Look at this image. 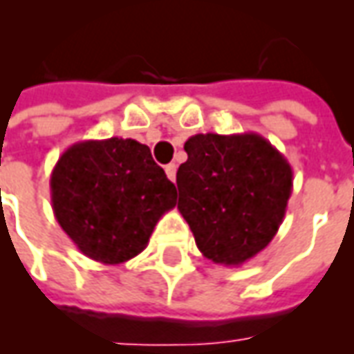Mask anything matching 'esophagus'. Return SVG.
I'll list each match as a JSON object with an SVG mask.
<instances>
[{
	"label": "esophagus",
	"mask_w": 354,
	"mask_h": 354,
	"mask_svg": "<svg viewBox=\"0 0 354 354\" xmlns=\"http://www.w3.org/2000/svg\"><path fill=\"white\" fill-rule=\"evenodd\" d=\"M165 172H167V176H169L170 182H174V180H176V165H174V162L167 165V167H165Z\"/></svg>",
	"instance_id": "1"
}]
</instances>
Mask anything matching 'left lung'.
Wrapping results in <instances>:
<instances>
[{
  "mask_svg": "<svg viewBox=\"0 0 354 354\" xmlns=\"http://www.w3.org/2000/svg\"><path fill=\"white\" fill-rule=\"evenodd\" d=\"M178 210L205 258L239 267L266 248L292 195V167L256 132L195 134L184 144Z\"/></svg>",
  "mask_w": 354,
  "mask_h": 354,
  "instance_id": "8db88e82",
  "label": "left lung"
}]
</instances>
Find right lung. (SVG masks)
Here are the masks:
<instances>
[{"mask_svg": "<svg viewBox=\"0 0 354 354\" xmlns=\"http://www.w3.org/2000/svg\"><path fill=\"white\" fill-rule=\"evenodd\" d=\"M50 203L80 252L117 266L146 248L161 216L176 207V185L146 144L117 136L83 140L50 172Z\"/></svg>", "mask_w": 354, "mask_h": 354, "instance_id": "obj_1", "label": "right lung"}]
</instances>
